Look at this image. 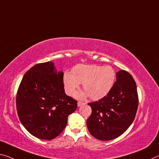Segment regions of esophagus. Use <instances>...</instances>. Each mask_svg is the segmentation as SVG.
Instances as JSON below:
<instances>
[{
  "mask_svg": "<svg viewBox=\"0 0 159 159\" xmlns=\"http://www.w3.org/2000/svg\"><path fill=\"white\" fill-rule=\"evenodd\" d=\"M85 105V102H81V101L78 102V107H80V106H82V105Z\"/></svg>",
  "mask_w": 159,
  "mask_h": 159,
  "instance_id": "obj_1",
  "label": "esophagus"
}]
</instances>
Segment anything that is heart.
I'll return each mask as SVG.
<instances>
[{"label": "heart", "mask_w": 159, "mask_h": 159, "mask_svg": "<svg viewBox=\"0 0 159 159\" xmlns=\"http://www.w3.org/2000/svg\"><path fill=\"white\" fill-rule=\"evenodd\" d=\"M72 72L67 71L64 75L65 89L70 95H74L83 84L89 96L93 100H98L110 92L115 83V70L110 66L79 64L73 69ZM84 95V93H79L77 96Z\"/></svg>", "instance_id": "1"}]
</instances>
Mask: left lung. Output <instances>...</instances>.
<instances>
[{"label": "left lung", "mask_w": 159, "mask_h": 159, "mask_svg": "<svg viewBox=\"0 0 159 159\" xmlns=\"http://www.w3.org/2000/svg\"><path fill=\"white\" fill-rule=\"evenodd\" d=\"M117 80L106 96L89 103L91 115L87 127L93 137L108 141L122 135L134 121L139 105L135 80L125 70L117 74Z\"/></svg>", "instance_id": "left-lung-1"}]
</instances>
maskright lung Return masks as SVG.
<instances>
[{
  "label": "right lung",
  "instance_id": "1",
  "mask_svg": "<svg viewBox=\"0 0 159 159\" xmlns=\"http://www.w3.org/2000/svg\"><path fill=\"white\" fill-rule=\"evenodd\" d=\"M63 79L64 73L57 72L52 61L34 65L22 78L17 92V112L22 125L35 137H57L76 110L78 101L66 95Z\"/></svg>",
  "mask_w": 159,
  "mask_h": 159
}]
</instances>
